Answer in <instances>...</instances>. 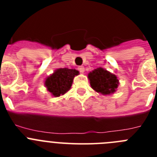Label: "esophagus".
Instances as JSON below:
<instances>
[{
	"label": "esophagus",
	"mask_w": 157,
	"mask_h": 157,
	"mask_svg": "<svg viewBox=\"0 0 157 157\" xmlns=\"http://www.w3.org/2000/svg\"><path fill=\"white\" fill-rule=\"evenodd\" d=\"M78 71H79L81 73H84V71H85V67L83 66H80L79 67H78Z\"/></svg>",
	"instance_id": "obj_1"
}]
</instances>
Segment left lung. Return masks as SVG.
I'll return each mask as SVG.
<instances>
[{
	"label": "left lung",
	"instance_id": "left-lung-1",
	"mask_svg": "<svg viewBox=\"0 0 157 157\" xmlns=\"http://www.w3.org/2000/svg\"><path fill=\"white\" fill-rule=\"evenodd\" d=\"M88 78L93 90L102 95L113 94L120 84L117 76L103 67H98L90 72Z\"/></svg>",
	"mask_w": 157,
	"mask_h": 157
}]
</instances>
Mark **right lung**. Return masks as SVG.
<instances>
[{
  "instance_id": "add662e5",
  "label": "right lung",
  "mask_w": 157,
  "mask_h": 157,
  "mask_svg": "<svg viewBox=\"0 0 157 157\" xmlns=\"http://www.w3.org/2000/svg\"><path fill=\"white\" fill-rule=\"evenodd\" d=\"M78 74V71L75 69L58 68L45 78L44 84L51 95L58 98L70 90L74 78Z\"/></svg>"
}]
</instances>
